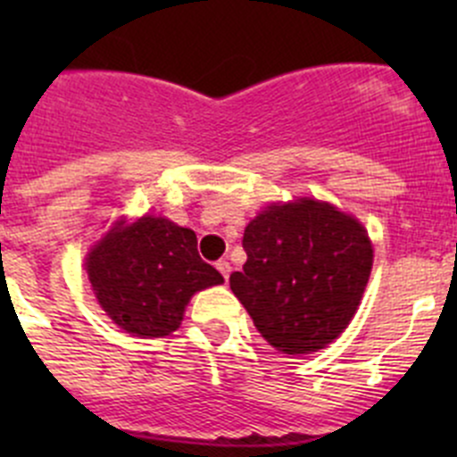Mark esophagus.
Masks as SVG:
<instances>
[{
    "label": "esophagus",
    "mask_w": 457,
    "mask_h": 457,
    "mask_svg": "<svg viewBox=\"0 0 457 457\" xmlns=\"http://www.w3.org/2000/svg\"><path fill=\"white\" fill-rule=\"evenodd\" d=\"M216 270H219L220 274H223V278L228 280L229 278V271H232V265H229L228 261H219V262H216Z\"/></svg>",
    "instance_id": "1"
}]
</instances>
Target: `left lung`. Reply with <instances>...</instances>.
<instances>
[{"label":"left lung","instance_id":"8db88e82","mask_svg":"<svg viewBox=\"0 0 457 457\" xmlns=\"http://www.w3.org/2000/svg\"><path fill=\"white\" fill-rule=\"evenodd\" d=\"M247 261L229 276L262 338L289 356L325 349L349 327L373 265L367 228L334 203H267L243 234Z\"/></svg>","mask_w":457,"mask_h":457}]
</instances>
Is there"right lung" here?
<instances>
[{
  "instance_id": "add662e5",
  "label": "right lung",
  "mask_w": 457,
  "mask_h": 457,
  "mask_svg": "<svg viewBox=\"0 0 457 457\" xmlns=\"http://www.w3.org/2000/svg\"><path fill=\"white\" fill-rule=\"evenodd\" d=\"M84 270L105 316L137 338L177 331L192 296L223 283L201 261L195 229L150 212L112 220L87 247Z\"/></svg>"
}]
</instances>
